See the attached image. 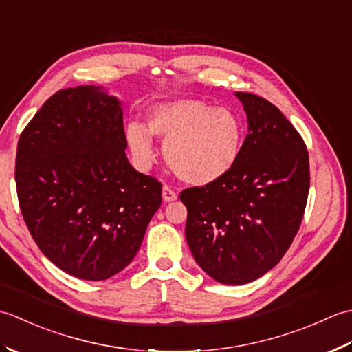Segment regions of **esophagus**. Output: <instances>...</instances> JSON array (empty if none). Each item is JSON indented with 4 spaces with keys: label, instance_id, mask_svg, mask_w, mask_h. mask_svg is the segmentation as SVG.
Segmentation results:
<instances>
[{
    "label": "esophagus",
    "instance_id": "esophagus-1",
    "mask_svg": "<svg viewBox=\"0 0 352 352\" xmlns=\"http://www.w3.org/2000/svg\"><path fill=\"white\" fill-rule=\"evenodd\" d=\"M162 197H163V201L164 203H172V201L177 199V193L172 190L169 186L164 184L163 189H162Z\"/></svg>",
    "mask_w": 352,
    "mask_h": 352
}]
</instances>
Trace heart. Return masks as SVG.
<instances>
[{"label": "heart", "instance_id": "heart-1", "mask_svg": "<svg viewBox=\"0 0 352 352\" xmlns=\"http://www.w3.org/2000/svg\"><path fill=\"white\" fill-rule=\"evenodd\" d=\"M153 136L164 144L169 166L183 182L204 186L234 168L243 144V125L233 110L203 100L182 98L157 104L148 111L146 129L125 126V140L139 168L154 163Z\"/></svg>", "mask_w": 352, "mask_h": 352}]
</instances>
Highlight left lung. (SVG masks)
<instances>
[{
  "label": "left lung",
  "instance_id": "obj_1",
  "mask_svg": "<svg viewBox=\"0 0 352 352\" xmlns=\"http://www.w3.org/2000/svg\"><path fill=\"white\" fill-rule=\"evenodd\" d=\"M248 121L241 155L221 180L180 193L197 263L222 284H246L278 263L300 230L310 188L309 153L274 104L236 92Z\"/></svg>",
  "mask_w": 352,
  "mask_h": 352
}]
</instances>
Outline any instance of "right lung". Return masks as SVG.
I'll return each instance as SVG.
<instances>
[{"label":"right lung","mask_w":352,"mask_h":352,"mask_svg":"<svg viewBox=\"0 0 352 352\" xmlns=\"http://www.w3.org/2000/svg\"><path fill=\"white\" fill-rule=\"evenodd\" d=\"M122 106L101 86L62 89L22 131L18 199L34 242L72 276L101 281L136 256L162 184L125 155Z\"/></svg>","instance_id":"right-lung-1"}]
</instances>
